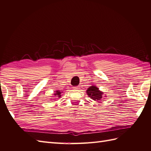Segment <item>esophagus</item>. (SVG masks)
<instances>
[{
  "label": "esophagus",
  "mask_w": 151,
  "mask_h": 151,
  "mask_svg": "<svg viewBox=\"0 0 151 151\" xmlns=\"http://www.w3.org/2000/svg\"><path fill=\"white\" fill-rule=\"evenodd\" d=\"M79 87H80V86H75V87H74V88L75 89H77V88H79Z\"/></svg>",
  "instance_id": "obj_1"
}]
</instances>
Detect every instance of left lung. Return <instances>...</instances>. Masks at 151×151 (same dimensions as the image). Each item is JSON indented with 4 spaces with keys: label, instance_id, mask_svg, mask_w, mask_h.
<instances>
[{
    "label": "left lung",
    "instance_id": "obj_1",
    "mask_svg": "<svg viewBox=\"0 0 151 151\" xmlns=\"http://www.w3.org/2000/svg\"><path fill=\"white\" fill-rule=\"evenodd\" d=\"M103 92H101L98 87L95 86H91L88 88L87 91V94L89 97L94 101H98V100H101L102 98V94Z\"/></svg>",
    "mask_w": 151,
    "mask_h": 151
}]
</instances>
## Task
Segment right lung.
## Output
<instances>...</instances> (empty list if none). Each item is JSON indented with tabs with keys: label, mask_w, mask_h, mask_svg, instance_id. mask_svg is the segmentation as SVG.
<instances>
[{
	"label": "right lung",
	"mask_w": 151,
	"mask_h": 151,
	"mask_svg": "<svg viewBox=\"0 0 151 151\" xmlns=\"http://www.w3.org/2000/svg\"><path fill=\"white\" fill-rule=\"evenodd\" d=\"M60 94H61V92L59 91H56V93L55 94V95H57L56 96H57V97H59V98H60V97L61 96Z\"/></svg>",
	"instance_id": "1"
}]
</instances>
